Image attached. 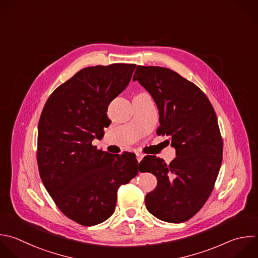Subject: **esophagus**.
Segmentation results:
<instances>
[{
  "mask_svg": "<svg viewBox=\"0 0 258 258\" xmlns=\"http://www.w3.org/2000/svg\"><path fill=\"white\" fill-rule=\"evenodd\" d=\"M143 157H144V154H143V153H141V152H137V153H136V158H137V161H138V162H140V161L143 159Z\"/></svg>",
  "mask_w": 258,
  "mask_h": 258,
  "instance_id": "1",
  "label": "esophagus"
}]
</instances>
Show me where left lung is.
Listing matches in <instances>:
<instances>
[{
	"label": "left lung",
	"instance_id": "obj_1",
	"mask_svg": "<svg viewBox=\"0 0 258 258\" xmlns=\"http://www.w3.org/2000/svg\"><path fill=\"white\" fill-rule=\"evenodd\" d=\"M133 81L153 98L160 123L156 133L170 136L176 152L169 164L154 155L140 162L141 172L157 178L155 189L145 196L146 209L165 222L187 221L209 199L221 167L216 113L200 88L169 69L138 66Z\"/></svg>",
	"mask_w": 258,
	"mask_h": 258
}]
</instances>
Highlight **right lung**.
<instances>
[{"label": "right lung", "mask_w": 258, "mask_h": 258, "mask_svg": "<svg viewBox=\"0 0 258 258\" xmlns=\"http://www.w3.org/2000/svg\"><path fill=\"white\" fill-rule=\"evenodd\" d=\"M136 64L83 69L48 98L38 124L41 180L58 209L94 226L115 212L118 188L140 170L131 152L110 154L92 144L102 138L109 104L128 86Z\"/></svg>", "instance_id": "right-lung-1"}]
</instances>
